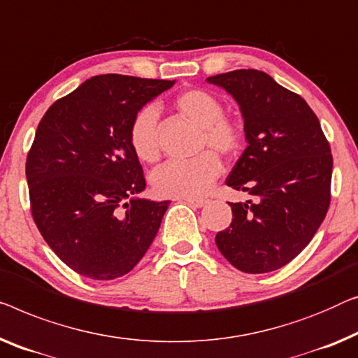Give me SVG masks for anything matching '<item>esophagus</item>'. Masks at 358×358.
Masks as SVG:
<instances>
[{"mask_svg": "<svg viewBox=\"0 0 358 358\" xmlns=\"http://www.w3.org/2000/svg\"><path fill=\"white\" fill-rule=\"evenodd\" d=\"M185 201H187L189 205L195 206V208H201V206H205L206 203H210L208 199H184Z\"/></svg>", "mask_w": 358, "mask_h": 358, "instance_id": "esophagus-1", "label": "esophagus"}]
</instances>
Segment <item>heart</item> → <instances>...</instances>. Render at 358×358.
<instances>
[{
	"mask_svg": "<svg viewBox=\"0 0 358 358\" xmlns=\"http://www.w3.org/2000/svg\"><path fill=\"white\" fill-rule=\"evenodd\" d=\"M174 105L180 115L201 127L200 152L211 148L224 158L241 152L243 127L236 119L224 116V105L213 93L192 89L179 93ZM158 108L145 105L129 124V145L143 163H155L159 158ZM221 173V162L216 154L201 153L194 162H173L152 174V187L162 196L196 199L208 192Z\"/></svg>",
	"mask_w": 358,
	"mask_h": 358,
	"instance_id": "heart-1",
	"label": "heart"
}]
</instances>
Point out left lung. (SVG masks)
I'll return each instance as SVG.
<instances>
[{
	"label": "left lung",
	"instance_id": "obj_1",
	"mask_svg": "<svg viewBox=\"0 0 358 358\" xmlns=\"http://www.w3.org/2000/svg\"><path fill=\"white\" fill-rule=\"evenodd\" d=\"M206 82L239 103L247 148L226 184L253 196L229 203L232 222L216 245L243 273L274 271L308 245L328 213L329 143L307 101L266 72L237 69Z\"/></svg>",
	"mask_w": 358,
	"mask_h": 358
}]
</instances>
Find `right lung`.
Masks as SVG:
<instances>
[{
  "label": "right lung",
  "instance_id": "obj_1",
  "mask_svg": "<svg viewBox=\"0 0 358 358\" xmlns=\"http://www.w3.org/2000/svg\"><path fill=\"white\" fill-rule=\"evenodd\" d=\"M174 80L105 74L48 108L29 150L30 210L51 250L80 276L121 278L142 260L169 200L138 199L129 124Z\"/></svg>",
  "mask_w": 358,
  "mask_h": 358
}]
</instances>
